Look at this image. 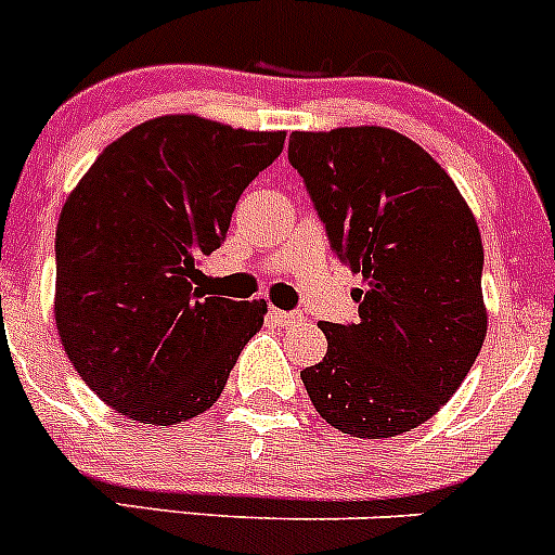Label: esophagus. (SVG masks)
<instances>
[{"instance_id": "obj_1", "label": "esophagus", "mask_w": 555, "mask_h": 555, "mask_svg": "<svg viewBox=\"0 0 555 555\" xmlns=\"http://www.w3.org/2000/svg\"><path fill=\"white\" fill-rule=\"evenodd\" d=\"M269 319L278 326H294L302 321V315L294 313V310H281V308H269Z\"/></svg>"}]
</instances>
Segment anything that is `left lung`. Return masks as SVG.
I'll list each match as a JSON object with an SVG mask.
<instances>
[{"instance_id": "1", "label": "left lung", "mask_w": 555, "mask_h": 555, "mask_svg": "<svg viewBox=\"0 0 555 555\" xmlns=\"http://www.w3.org/2000/svg\"><path fill=\"white\" fill-rule=\"evenodd\" d=\"M288 160L365 283L357 324H319L326 357L302 384L332 427L392 439L457 392L488 335L479 225L450 173L389 128L292 133Z\"/></svg>"}]
</instances>
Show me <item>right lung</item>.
I'll return each instance as SVG.
<instances>
[{"instance_id": "add662e5", "label": "right lung", "mask_w": 555, "mask_h": 555, "mask_svg": "<svg viewBox=\"0 0 555 555\" xmlns=\"http://www.w3.org/2000/svg\"><path fill=\"white\" fill-rule=\"evenodd\" d=\"M256 133L168 114L116 139L67 195L56 225L54 319L67 360L103 403L179 425L223 392L267 302L204 297L242 190L283 152Z\"/></svg>"}]
</instances>
